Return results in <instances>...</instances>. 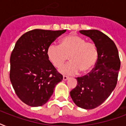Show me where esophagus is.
<instances>
[{
    "mask_svg": "<svg viewBox=\"0 0 126 126\" xmlns=\"http://www.w3.org/2000/svg\"><path fill=\"white\" fill-rule=\"evenodd\" d=\"M69 79V77H67V76H63V80H68Z\"/></svg>",
    "mask_w": 126,
    "mask_h": 126,
    "instance_id": "1",
    "label": "esophagus"
}]
</instances>
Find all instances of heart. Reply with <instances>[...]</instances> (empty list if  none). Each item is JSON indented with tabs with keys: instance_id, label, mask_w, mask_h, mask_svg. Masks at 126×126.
<instances>
[{
	"instance_id": "1",
	"label": "heart",
	"mask_w": 126,
	"mask_h": 126,
	"mask_svg": "<svg viewBox=\"0 0 126 126\" xmlns=\"http://www.w3.org/2000/svg\"><path fill=\"white\" fill-rule=\"evenodd\" d=\"M49 61L56 68L61 67L68 59L70 62L59 71L65 75H74L80 71L90 72L95 65L98 57L97 48L94 43L86 42L77 34H69L59 41V45L51 44L47 49Z\"/></svg>"
}]
</instances>
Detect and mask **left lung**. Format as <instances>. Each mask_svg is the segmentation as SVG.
Returning a JSON list of instances; mask_svg holds the SVG:
<instances>
[{
    "label": "left lung",
    "mask_w": 126,
    "mask_h": 126,
    "mask_svg": "<svg viewBox=\"0 0 126 126\" xmlns=\"http://www.w3.org/2000/svg\"><path fill=\"white\" fill-rule=\"evenodd\" d=\"M95 44L98 58L92 71L78 77L77 85L70 92L79 107L93 109L101 105L111 94L117 84L120 68L118 51L114 42L98 30H81Z\"/></svg>",
    "instance_id": "8db88e82"
}]
</instances>
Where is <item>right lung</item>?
I'll list each match as a JSON object with an SVG mask.
<instances>
[{"mask_svg": "<svg viewBox=\"0 0 126 126\" xmlns=\"http://www.w3.org/2000/svg\"><path fill=\"white\" fill-rule=\"evenodd\" d=\"M65 31L34 29L16 43L10 56V79L17 97L29 106L46 103L63 80L47 58V49Z\"/></svg>", "mask_w": 126, "mask_h": 126, "instance_id": "add662e5", "label": "right lung"}]
</instances>
